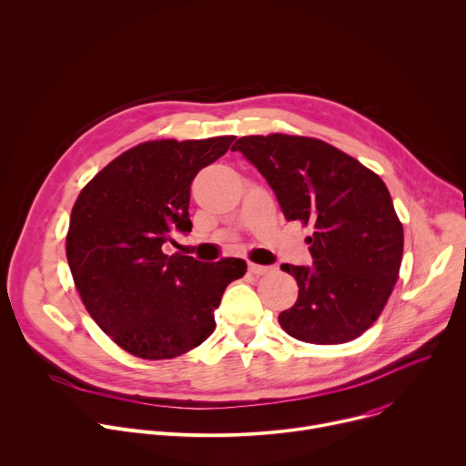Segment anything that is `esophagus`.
Instances as JSON below:
<instances>
[{
	"label": "esophagus",
	"mask_w": 466,
	"mask_h": 466,
	"mask_svg": "<svg viewBox=\"0 0 466 466\" xmlns=\"http://www.w3.org/2000/svg\"><path fill=\"white\" fill-rule=\"evenodd\" d=\"M248 271L256 277H263V275H269L273 271V268L269 265H258V263H248Z\"/></svg>",
	"instance_id": "34e87169"
}]
</instances>
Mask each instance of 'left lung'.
Here are the masks:
<instances>
[{
    "label": "left lung",
    "instance_id": "left-lung-1",
    "mask_svg": "<svg viewBox=\"0 0 466 466\" xmlns=\"http://www.w3.org/2000/svg\"><path fill=\"white\" fill-rule=\"evenodd\" d=\"M239 151L275 191L288 221L313 227L311 268L284 263L297 302L279 315L299 341L339 345L380 317L400 271L404 228L383 180L326 142L304 137H243Z\"/></svg>",
    "mask_w": 466,
    "mask_h": 466
}]
</instances>
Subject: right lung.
I'll return each mask as SVG.
<instances>
[{
  "label": "right lung",
  "mask_w": 466,
  "mask_h": 466,
  "mask_svg": "<svg viewBox=\"0 0 466 466\" xmlns=\"http://www.w3.org/2000/svg\"><path fill=\"white\" fill-rule=\"evenodd\" d=\"M236 137L157 140L132 147L79 193L66 236L76 288L105 334L128 354L169 360L207 341L227 286L247 263L164 254L191 232L189 186Z\"/></svg>",
  "instance_id": "1"
}]
</instances>
